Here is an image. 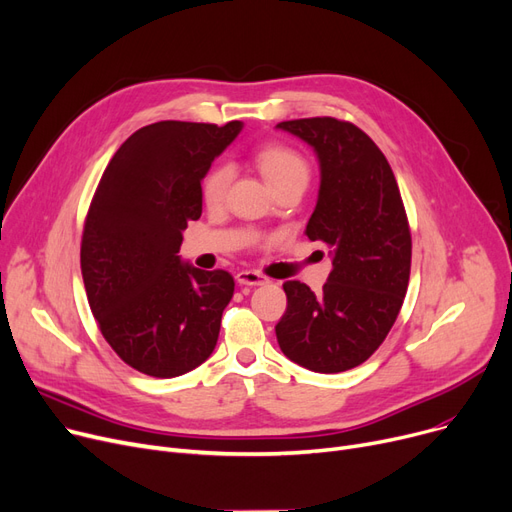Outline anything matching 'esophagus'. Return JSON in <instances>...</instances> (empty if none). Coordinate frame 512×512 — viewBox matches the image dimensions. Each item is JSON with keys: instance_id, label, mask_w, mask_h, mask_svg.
<instances>
[{"instance_id": "esophagus-1", "label": "esophagus", "mask_w": 512, "mask_h": 512, "mask_svg": "<svg viewBox=\"0 0 512 512\" xmlns=\"http://www.w3.org/2000/svg\"><path fill=\"white\" fill-rule=\"evenodd\" d=\"M235 281L239 285H250V287H256V285H264L268 279L260 273H256V270H239V273L235 275Z\"/></svg>"}]
</instances>
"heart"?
<instances>
[{"label": "heart", "mask_w": 512, "mask_h": 512, "mask_svg": "<svg viewBox=\"0 0 512 512\" xmlns=\"http://www.w3.org/2000/svg\"><path fill=\"white\" fill-rule=\"evenodd\" d=\"M254 163L264 175L268 186L277 190L279 186L291 182L297 177L308 179V163L297 153L295 148L285 144H266L256 150ZM231 182V167L229 165H215L202 179V198L208 206H219L225 198L227 186Z\"/></svg>", "instance_id": "1"}]
</instances>
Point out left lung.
I'll use <instances>...</instances> for the list:
<instances>
[{
    "instance_id": "8db88e82",
    "label": "left lung",
    "mask_w": 512,
    "mask_h": 512,
    "mask_svg": "<svg viewBox=\"0 0 512 512\" xmlns=\"http://www.w3.org/2000/svg\"><path fill=\"white\" fill-rule=\"evenodd\" d=\"M308 142L320 190L306 235L330 248L333 270L320 293L287 281L275 326L291 362L320 374L351 370L382 345L409 285L411 231L393 169L374 140L335 117L281 122Z\"/></svg>"
}]
</instances>
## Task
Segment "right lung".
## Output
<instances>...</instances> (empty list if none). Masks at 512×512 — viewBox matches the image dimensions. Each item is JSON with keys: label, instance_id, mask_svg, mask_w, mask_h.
I'll use <instances>...</instances> for the list:
<instances>
[{"label": "right lung", "instance_id": "obj_1", "mask_svg": "<svg viewBox=\"0 0 512 512\" xmlns=\"http://www.w3.org/2000/svg\"><path fill=\"white\" fill-rule=\"evenodd\" d=\"M242 126H144L117 148L90 202L80 246L88 306L111 349L142 374L182 376L215 351L233 277L177 252L202 215V177Z\"/></svg>", "mask_w": 512, "mask_h": 512}]
</instances>
